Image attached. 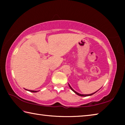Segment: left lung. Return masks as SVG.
<instances>
[{
    "label": "left lung",
    "mask_w": 125,
    "mask_h": 125,
    "mask_svg": "<svg viewBox=\"0 0 125 125\" xmlns=\"http://www.w3.org/2000/svg\"><path fill=\"white\" fill-rule=\"evenodd\" d=\"M68 85H69V88H71V89L73 91V92H74L76 94H77L78 95H79V96H91V95H93V94H94L95 93H96L97 92H98V91L99 90H98V91H96V92H94V93H92V94H80V93H77V92H75V91L71 87V85H69V84H68Z\"/></svg>",
    "instance_id": "left-lung-1"
}]
</instances>
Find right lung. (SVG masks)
I'll return each instance as SVG.
<instances>
[{
	"label": "right lung",
	"instance_id": "1",
	"mask_svg": "<svg viewBox=\"0 0 125 125\" xmlns=\"http://www.w3.org/2000/svg\"><path fill=\"white\" fill-rule=\"evenodd\" d=\"M25 90H26L27 91H29V92H32V93H36L37 92H39V91H35V90H27L25 89Z\"/></svg>",
	"mask_w": 125,
	"mask_h": 125
}]
</instances>
